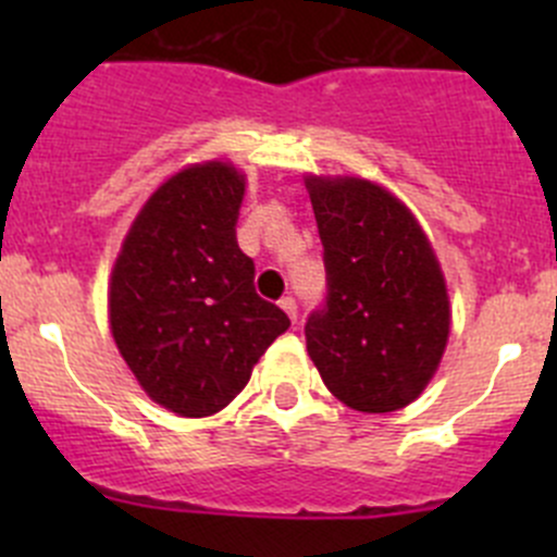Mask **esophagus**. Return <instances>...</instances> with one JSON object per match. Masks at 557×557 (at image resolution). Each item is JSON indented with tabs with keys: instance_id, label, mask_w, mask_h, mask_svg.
Masks as SVG:
<instances>
[{
	"instance_id": "esophagus-1",
	"label": "esophagus",
	"mask_w": 557,
	"mask_h": 557,
	"mask_svg": "<svg viewBox=\"0 0 557 557\" xmlns=\"http://www.w3.org/2000/svg\"><path fill=\"white\" fill-rule=\"evenodd\" d=\"M280 307H283L285 314H288L290 320H296V314H299V307H296L294 296H283V299H280Z\"/></svg>"
}]
</instances>
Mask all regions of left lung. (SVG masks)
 Instances as JSON below:
<instances>
[{"label":"left lung","mask_w":557,"mask_h":557,"mask_svg":"<svg viewBox=\"0 0 557 557\" xmlns=\"http://www.w3.org/2000/svg\"><path fill=\"white\" fill-rule=\"evenodd\" d=\"M325 299L305 325L325 387L358 412H393L420 396L445 352L450 301L412 212L369 180H307Z\"/></svg>","instance_id":"8db88e82"}]
</instances>
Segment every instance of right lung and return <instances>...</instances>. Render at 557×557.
I'll return each instance as SVG.
<instances>
[{"instance_id":"add662e5","label":"right lung","mask_w":557,"mask_h":557,"mask_svg":"<svg viewBox=\"0 0 557 557\" xmlns=\"http://www.w3.org/2000/svg\"><path fill=\"white\" fill-rule=\"evenodd\" d=\"M245 183L210 161L166 180L134 221L110 283V329L153 401L183 418L226 407L288 314L256 294L237 245Z\"/></svg>"}]
</instances>
